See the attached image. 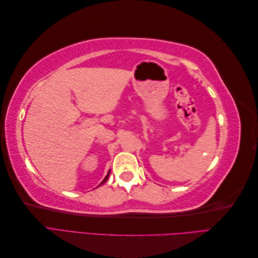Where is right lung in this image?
<instances>
[{
    "label": "right lung",
    "instance_id": "obj_1",
    "mask_svg": "<svg viewBox=\"0 0 258 258\" xmlns=\"http://www.w3.org/2000/svg\"><path fill=\"white\" fill-rule=\"evenodd\" d=\"M108 175H110V171H108V173L106 174V176L104 177V179H103V181H102V182H101V184H100V185H102L103 183H105V182L107 181V178H108Z\"/></svg>",
    "mask_w": 258,
    "mask_h": 258
}]
</instances>
